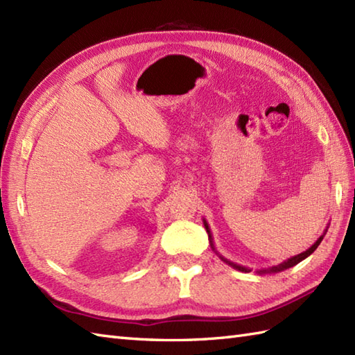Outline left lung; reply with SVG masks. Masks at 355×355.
<instances>
[{"instance_id":"left-lung-1","label":"left lung","mask_w":355,"mask_h":355,"mask_svg":"<svg viewBox=\"0 0 355 355\" xmlns=\"http://www.w3.org/2000/svg\"><path fill=\"white\" fill-rule=\"evenodd\" d=\"M202 223H205V227H206V232H207V235H209V243H210V247H212V250L218 254V258H220L223 262H225V263H227V266L233 267L235 270L244 271V273H248V271H252L250 268H247V267H244V266H239V263H235V262H232V261H229V259H225L223 254L218 253V252H216V248H215V245H214L212 232H210V227H209V224H207V221L205 220V218H202ZM325 233H327V230L323 232V235H320V238H319L318 241H315V243H314L310 248H308V250H305V252H302V253H299V254H296V256H291V258L285 259L284 262L279 263V266H275V267L267 268V270H258V271H256V273H259V275H266V273H279V271H284V270H286V268H291V267H294V266H296V263H299L300 261H304L305 258H308V256H310V254L315 250V248L319 247V244L322 243L323 236H325Z\"/></svg>"}]
</instances>
